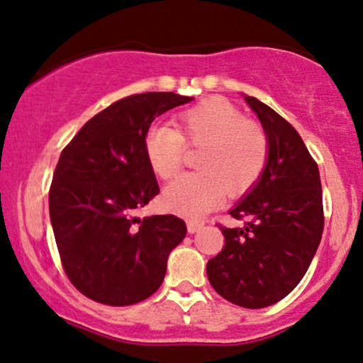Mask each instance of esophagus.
<instances>
[{
  "instance_id": "obj_1",
  "label": "esophagus",
  "mask_w": 363,
  "mask_h": 363,
  "mask_svg": "<svg viewBox=\"0 0 363 363\" xmlns=\"http://www.w3.org/2000/svg\"><path fill=\"white\" fill-rule=\"evenodd\" d=\"M202 223H197V220H189V223H186V229H189V233L190 234H194V233H197V231H200V229H202Z\"/></svg>"
}]
</instances>
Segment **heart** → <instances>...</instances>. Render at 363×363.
<instances>
[{"label":"heart","instance_id":"b5f03b06","mask_svg":"<svg viewBox=\"0 0 363 363\" xmlns=\"http://www.w3.org/2000/svg\"><path fill=\"white\" fill-rule=\"evenodd\" d=\"M185 147H202L195 157L199 173L178 177L166 186L163 203L168 211L199 219L224 197L245 195L257 185L268 163V138L257 122L219 96L207 98L177 117V129L149 127L144 156L161 180L180 169Z\"/></svg>","mask_w":363,"mask_h":363}]
</instances>
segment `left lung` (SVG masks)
Instances as JSON below:
<instances>
[{"label": "left lung", "mask_w": 363, "mask_h": 363, "mask_svg": "<svg viewBox=\"0 0 363 363\" xmlns=\"http://www.w3.org/2000/svg\"><path fill=\"white\" fill-rule=\"evenodd\" d=\"M245 100L268 138V163L257 185L229 212L245 225H219L224 248L208 259L207 277L225 301L259 309L289 296L306 275L325 214L318 164L299 132L255 96Z\"/></svg>", "instance_id": "left-lung-1"}]
</instances>
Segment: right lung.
Segmentation results:
<instances>
[{
	"label": "right lung",
	"mask_w": 363,
	"mask_h": 363,
	"mask_svg": "<svg viewBox=\"0 0 363 363\" xmlns=\"http://www.w3.org/2000/svg\"><path fill=\"white\" fill-rule=\"evenodd\" d=\"M191 100L173 91L125 96L62 149L49 190L50 223L67 279L91 301L132 306L163 284L186 225L172 214L135 217L160 194L144 135L156 117Z\"/></svg>",
	"instance_id": "obj_1"
}]
</instances>
